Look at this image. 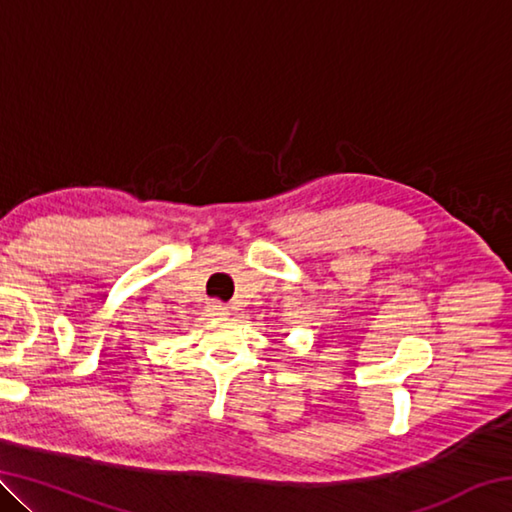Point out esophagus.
<instances>
[{
    "label": "esophagus",
    "mask_w": 512,
    "mask_h": 512,
    "mask_svg": "<svg viewBox=\"0 0 512 512\" xmlns=\"http://www.w3.org/2000/svg\"><path fill=\"white\" fill-rule=\"evenodd\" d=\"M207 311H210L212 316H228L230 309L225 307L223 302H216V300H214V302H210V305H207Z\"/></svg>",
    "instance_id": "1"
}]
</instances>
